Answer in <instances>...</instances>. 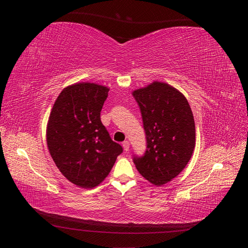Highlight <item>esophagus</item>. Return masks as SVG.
<instances>
[{
    "mask_svg": "<svg viewBox=\"0 0 248 248\" xmlns=\"http://www.w3.org/2000/svg\"><path fill=\"white\" fill-rule=\"evenodd\" d=\"M122 146H123V149H124V151H128L129 150V147H130V144H129V141L128 140H124L123 142H122Z\"/></svg>",
    "mask_w": 248,
    "mask_h": 248,
    "instance_id": "obj_1",
    "label": "esophagus"
}]
</instances>
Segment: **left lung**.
I'll return each mask as SVG.
<instances>
[{
  "label": "left lung",
  "instance_id": "1",
  "mask_svg": "<svg viewBox=\"0 0 248 248\" xmlns=\"http://www.w3.org/2000/svg\"><path fill=\"white\" fill-rule=\"evenodd\" d=\"M147 138L144 156L134 157L140 174L161 186L177 177L196 147V125L186 97L167 82L134 90Z\"/></svg>",
  "mask_w": 248,
  "mask_h": 248
}]
</instances>
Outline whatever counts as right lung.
<instances>
[{
	"instance_id": "obj_1",
	"label": "right lung",
	"mask_w": 248,
	"mask_h": 248,
	"mask_svg": "<svg viewBox=\"0 0 248 248\" xmlns=\"http://www.w3.org/2000/svg\"><path fill=\"white\" fill-rule=\"evenodd\" d=\"M109 89L77 82L62 90L46 126L49 154L62 175L82 188H94L108 177L123 149L112 141L100 120Z\"/></svg>"
}]
</instances>
